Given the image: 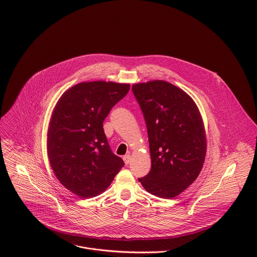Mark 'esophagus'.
I'll return each mask as SVG.
<instances>
[{
	"instance_id": "obj_1",
	"label": "esophagus",
	"mask_w": 257,
	"mask_h": 257,
	"mask_svg": "<svg viewBox=\"0 0 257 257\" xmlns=\"http://www.w3.org/2000/svg\"><path fill=\"white\" fill-rule=\"evenodd\" d=\"M122 159H123V161H124L125 165H127V164L131 162L132 157H131V155H130V154H126V155H124V156L122 157Z\"/></svg>"
}]
</instances>
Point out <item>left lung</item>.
Returning a JSON list of instances; mask_svg holds the SVG:
<instances>
[{"label":"left lung","mask_w":257,"mask_h":257,"mask_svg":"<svg viewBox=\"0 0 257 257\" xmlns=\"http://www.w3.org/2000/svg\"><path fill=\"white\" fill-rule=\"evenodd\" d=\"M147 123L151 169L139 181L147 192L172 199L199 176L206 157L203 119L192 98L161 80L133 85Z\"/></svg>","instance_id":"obj_1"}]
</instances>
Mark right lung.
<instances>
[{
  "instance_id": "obj_1",
  "label": "right lung",
  "mask_w": 257,
  "mask_h": 257,
  "mask_svg": "<svg viewBox=\"0 0 257 257\" xmlns=\"http://www.w3.org/2000/svg\"><path fill=\"white\" fill-rule=\"evenodd\" d=\"M130 84L83 82L57 102L47 133V153L59 182L80 198L103 193L124 165L114 155L103 122Z\"/></svg>"
}]
</instances>
